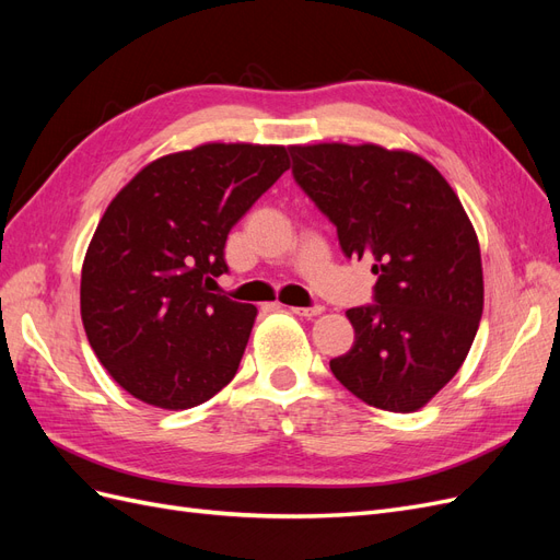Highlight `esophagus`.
Returning <instances> with one entry per match:
<instances>
[{
    "label": "esophagus",
    "instance_id": "esophagus-1",
    "mask_svg": "<svg viewBox=\"0 0 560 560\" xmlns=\"http://www.w3.org/2000/svg\"><path fill=\"white\" fill-rule=\"evenodd\" d=\"M294 315H299V317H306V319H311V317H317L322 311H325V308H322V306H308V308H299V306H292L290 308Z\"/></svg>",
    "mask_w": 560,
    "mask_h": 560
}]
</instances>
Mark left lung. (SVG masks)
Listing matches in <instances>:
<instances>
[{
	"label": "left lung",
	"mask_w": 560,
	"mask_h": 560,
	"mask_svg": "<svg viewBox=\"0 0 560 560\" xmlns=\"http://www.w3.org/2000/svg\"><path fill=\"white\" fill-rule=\"evenodd\" d=\"M292 175L336 226L348 259H371L374 303L350 308L352 348L331 374L369 406L411 413L463 366L483 313L477 233L432 163L378 144L290 147Z\"/></svg>",
	"instance_id": "8db88e82"
}]
</instances>
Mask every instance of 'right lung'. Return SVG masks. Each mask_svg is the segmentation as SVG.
Listing matches in <instances>:
<instances>
[{
	"label": "right lung",
	"instance_id": "add662e5",
	"mask_svg": "<svg viewBox=\"0 0 560 560\" xmlns=\"http://www.w3.org/2000/svg\"><path fill=\"white\" fill-rule=\"evenodd\" d=\"M287 167L284 147L200 144L149 163L109 202L81 268V319L126 393L177 411L231 383L257 308L212 284L229 273V231Z\"/></svg>",
	"mask_w": 560,
	"mask_h": 560
}]
</instances>
